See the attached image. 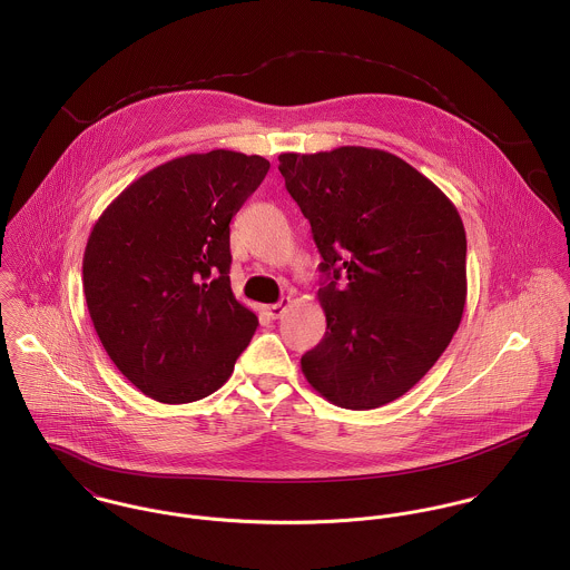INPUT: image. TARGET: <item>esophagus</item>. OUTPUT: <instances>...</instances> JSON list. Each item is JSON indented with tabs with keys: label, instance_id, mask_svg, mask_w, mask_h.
I'll return each instance as SVG.
<instances>
[{
	"label": "esophagus",
	"instance_id": "1",
	"mask_svg": "<svg viewBox=\"0 0 570 570\" xmlns=\"http://www.w3.org/2000/svg\"><path fill=\"white\" fill-rule=\"evenodd\" d=\"M288 304H291V299H288V297H282L277 304L264 306V313H266V316H271V318H279L282 313L288 308Z\"/></svg>",
	"mask_w": 570,
	"mask_h": 570
}]
</instances>
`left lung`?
Segmentation results:
<instances>
[{"label":"left lung","instance_id":"8db88e82","mask_svg":"<svg viewBox=\"0 0 570 570\" xmlns=\"http://www.w3.org/2000/svg\"><path fill=\"white\" fill-rule=\"evenodd\" d=\"M286 190L321 254L325 336L302 372L336 406L379 409L426 376L465 306V229L456 207L379 148L279 155Z\"/></svg>","mask_w":570,"mask_h":570}]
</instances>
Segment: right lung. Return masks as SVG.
Listing matches in <instances>:
<instances>
[{
    "label": "right lung",
    "instance_id": "add662e5",
    "mask_svg": "<svg viewBox=\"0 0 570 570\" xmlns=\"http://www.w3.org/2000/svg\"><path fill=\"white\" fill-rule=\"evenodd\" d=\"M271 164L194 153L132 181L94 225L82 257L89 316L141 393L186 404L220 389L257 327L232 293L229 223Z\"/></svg>",
    "mask_w": 570,
    "mask_h": 570
}]
</instances>
